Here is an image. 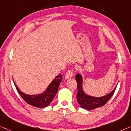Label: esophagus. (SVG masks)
Returning <instances> with one entry per match:
<instances>
[{
	"label": "esophagus",
	"mask_w": 131,
	"mask_h": 131,
	"mask_svg": "<svg viewBox=\"0 0 131 131\" xmlns=\"http://www.w3.org/2000/svg\"><path fill=\"white\" fill-rule=\"evenodd\" d=\"M73 70L72 69L68 70L67 72H66L65 74V78L69 79L70 78H71V77L73 76Z\"/></svg>",
	"instance_id": "esophagus-1"
}]
</instances>
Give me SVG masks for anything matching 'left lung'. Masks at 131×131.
Returning <instances> with one entry per match:
<instances>
[{
    "instance_id": "8db88e82",
    "label": "left lung",
    "mask_w": 131,
    "mask_h": 131,
    "mask_svg": "<svg viewBox=\"0 0 131 131\" xmlns=\"http://www.w3.org/2000/svg\"><path fill=\"white\" fill-rule=\"evenodd\" d=\"M75 80L77 82L78 93L77 95V99L79 104L84 109L92 110L99 107H102L110 100L112 95L115 93L116 86L113 91L108 94L102 97H94L88 95L84 93L82 90V78L80 74H77L75 76Z\"/></svg>"
}]
</instances>
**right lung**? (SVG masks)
Returning <instances> with one entry per match:
<instances>
[{"label": "right lung", "instance_id": "1", "mask_svg": "<svg viewBox=\"0 0 131 131\" xmlns=\"http://www.w3.org/2000/svg\"><path fill=\"white\" fill-rule=\"evenodd\" d=\"M62 80V75H58L49 85L45 93L38 95L25 94L20 91L19 88L15 84L14 81V82L18 93L19 94V95L25 102H27L28 104L35 106L36 107L44 108L49 106L52 102L53 99H54L55 95L56 94L57 92L58 91L59 86Z\"/></svg>", "mask_w": 131, "mask_h": 131}]
</instances>
